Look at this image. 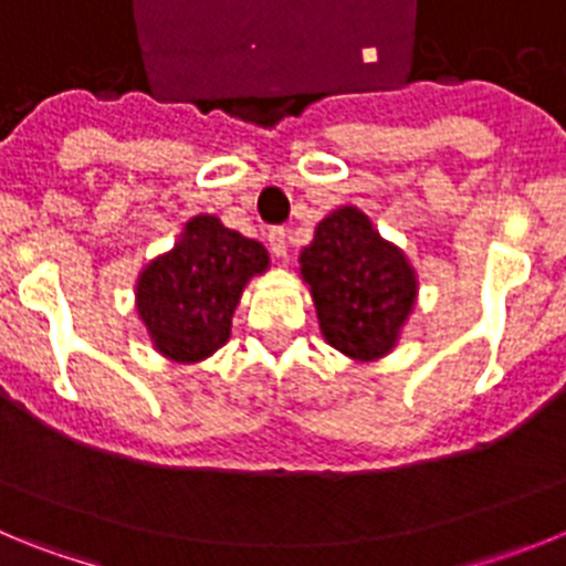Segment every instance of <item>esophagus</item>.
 Segmentation results:
<instances>
[{
    "instance_id": "esophagus-1",
    "label": "esophagus",
    "mask_w": 566,
    "mask_h": 566,
    "mask_svg": "<svg viewBox=\"0 0 566 566\" xmlns=\"http://www.w3.org/2000/svg\"><path fill=\"white\" fill-rule=\"evenodd\" d=\"M286 229L283 227H272L269 229V249H272L274 258H286V249H289V240H286Z\"/></svg>"
}]
</instances>
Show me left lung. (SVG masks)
<instances>
[{
  "mask_svg": "<svg viewBox=\"0 0 566 566\" xmlns=\"http://www.w3.org/2000/svg\"><path fill=\"white\" fill-rule=\"evenodd\" d=\"M300 274L312 286L323 337L337 352L357 359L391 352L417 300V277L359 209L343 207L317 223Z\"/></svg>",
  "mask_w": 566,
  "mask_h": 566,
  "instance_id": "1",
  "label": "left lung"
}]
</instances>
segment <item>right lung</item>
<instances>
[{"label":"right lung","instance_id":"obj_1","mask_svg":"<svg viewBox=\"0 0 566 566\" xmlns=\"http://www.w3.org/2000/svg\"><path fill=\"white\" fill-rule=\"evenodd\" d=\"M266 266L269 254L258 240L212 214L192 218L181 243L138 277V314L155 348L178 363L218 352L229 339L240 292Z\"/></svg>","mask_w":566,"mask_h":566}]
</instances>
